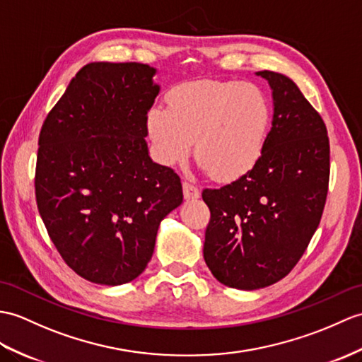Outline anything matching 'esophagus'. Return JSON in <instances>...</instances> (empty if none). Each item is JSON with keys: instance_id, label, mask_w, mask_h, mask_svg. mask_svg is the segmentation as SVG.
I'll use <instances>...</instances> for the list:
<instances>
[{"instance_id": "esophagus-1", "label": "esophagus", "mask_w": 362, "mask_h": 362, "mask_svg": "<svg viewBox=\"0 0 362 362\" xmlns=\"http://www.w3.org/2000/svg\"><path fill=\"white\" fill-rule=\"evenodd\" d=\"M183 196L187 200H192V199H199L200 196V191L196 187V185H192L189 182H183Z\"/></svg>"}]
</instances>
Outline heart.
<instances>
[{"label":"heart","mask_w":362,"mask_h":362,"mask_svg":"<svg viewBox=\"0 0 362 362\" xmlns=\"http://www.w3.org/2000/svg\"><path fill=\"white\" fill-rule=\"evenodd\" d=\"M272 109L253 83L199 80L168 94V107L148 114V134L166 165L183 162L191 153L217 180L247 174L264 153Z\"/></svg>","instance_id":"1"}]
</instances>
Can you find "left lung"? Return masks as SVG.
<instances>
[{
  "mask_svg": "<svg viewBox=\"0 0 362 362\" xmlns=\"http://www.w3.org/2000/svg\"><path fill=\"white\" fill-rule=\"evenodd\" d=\"M273 90L264 153L247 174L204 189V257L226 287L257 290L287 276L321 222L330 179L325 123L288 77L260 71Z\"/></svg>",
  "mask_w": 362,
  "mask_h": 362,
  "instance_id": "left-lung-1",
  "label": "left lung"
}]
</instances>
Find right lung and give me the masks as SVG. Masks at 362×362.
Wrapping results in <instances>:
<instances>
[{
    "label": "right lung",
    "mask_w": 362,
    "mask_h": 362,
    "mask_svg": "<svg viewBox=\"0 0 362 362\" xmlns=\"http://www.w3.org/2000/svg\"><path fill=\"white\" fill-rule=\"evenodd\" d=\"M154 74L141 63L86 64L40 132V216L64 262L94 284L141 274L158 225L183 200L179 175L148 154Z\"/></svg>",
    "instance_id": "obj_1"
}]
</instances>
